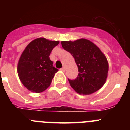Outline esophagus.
Wrapping results in <instances>:
<instances>
[{
    "instance_id": "obj_1",
    "label": "esophagus",
    "mask_w": 130,
    "mask_h": 130,
    "mask_svg": "<svg viewBox=\"0 0 130 130\" xmlns=\"http://www.w3.org/2000/svg\"><path fill=\"white\" fill-rule=\"evenodd\" d=\"M60 71H62V72H65V68L62 67V68H60Z\"/></svg>"
}]
</instances>
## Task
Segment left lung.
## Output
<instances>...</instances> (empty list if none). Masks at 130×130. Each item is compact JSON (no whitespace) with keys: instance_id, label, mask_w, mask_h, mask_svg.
Here are the masks:
<instances>
[{"instance_id":"1","label":"left lung","mask_w":130,"mask_h":130,"mask_svg":"<svg viewBox=\"0 0 130 130\" xmlns=\"http://www.w3.org/2000/svg\"><path fill=\"white\" fill-rule=\"evenodd\" d=\"M61 44L72 54L79 69L77 79H68L71 87L83 95H89L100 90L107 78L109 64L99 47L85 38L73 42L62 41Z\"/></svg>"}]
</instances>
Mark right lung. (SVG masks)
Here are the masks:
<instances>
[{
	"label": "right lung",
	"instance_id": "right-lung-1",
	"mask_svg": "<svg viewBox=\"0 0 130 130\" xmlns=\"http://www.w3.org/2000/svg\"><path fill=\"white\" fill-rule=\"evenodd\" d=\"M58 43L59 41L38 38L24 49L18 61L17 71L20 81L28 90L42 92L51 85L58 69L53 66L49 55Z\"/></svg>",
	"mask_w": 130,
	"mask_h": 130
}]
</instances>
